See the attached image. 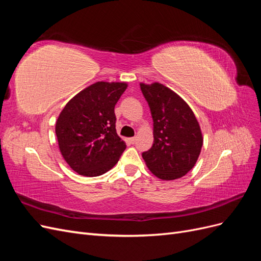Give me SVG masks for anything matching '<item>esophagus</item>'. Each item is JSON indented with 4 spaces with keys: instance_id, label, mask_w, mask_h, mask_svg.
Listing matches in <instances>:
<instances>
[{
    "instance_id": "esophagus-1",
    "label": "esophagus",
    "mask_w": 261,
    "mask_h": 261,
    "mask_svg": "<svg viewBox=\"0 0 261 261\" xmlns=\"http://www.w3.org/2000/svg\"><path fill=\"white\" fill-rule=\"evenodd\" d=\"M128 141L130 144H134L136 141V137H130V138H128Z\"/></svg>"
}]
</instances>
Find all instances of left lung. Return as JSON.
Masks as SVG:
<instances>
[{"mask_svg": "<svg viewBox=\"0 0 261 261\" xmlns=\"http://www.w3.org/2000/svg\"><path fill=\"white\" fill-rule=\"evenodd\" d=\"M140 89L153 120V145L143 152L148 169L164 180L184 176L201 151L198 121L186 102L162 84L141 83Z\"/></svg>", "mask_w": 261, "mask_h": 261, "instance_id": "left-lung-1", "label": "left lung"}]
</instances>
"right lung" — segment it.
Returning a JSON list of instances; mask_svg holds the SVG:
<instances>
[{
  "mask_svg": "<svg viewBox=\"0 0 261 261\" xmlns=\"http://www.w3.org/2000/svg\"><path fill=\"white\" fill-rule=\"evenodd\" d=\"M127 88L126 83L98 82L70 99L55 125L60 151L78 174H105L126 148L118 137L114 107Z\"/></svg>",
  "mask_w": 261,
  "mask_h": 261,
  "instance_id": "obj_1",
  "label": "right lung"
}]
</instances>
